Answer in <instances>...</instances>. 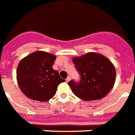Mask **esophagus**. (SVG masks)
Wrapping results in <instances>:
<instances>
[{
	"mask_svg": "<svg viewBox=\"0 0 135 135\" xmlns=\"http://www.w3.org/2000/svg\"><path fill=\"white\" fill-rule=\"evenodd\" d=\"M71 80V77L70 76H68L67 78H66V82H69V81Z\"/></svg>",
	"mask_w": 135,
	"mask_h": 135,
	"instance_id": "obj_1",
	"label": "esophagus"
}]
</instances>
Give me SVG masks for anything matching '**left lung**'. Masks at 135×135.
Masks as SVG:
<instances>
[{"instance_id":"left-lung-1","label":"left lung","mask_w":135,"mask_h":135,"mask_svg":"<svg viewBox=\"0 0 135 135\" xmlns=\"http://www.w3.org/2000/svg\"><path fill=\"white\" fill-rule=\"evenodd\" d=\"M81 75L79 83H68L73 93L84 101L104 98L113 88L116 79V70L111 61L103 55L89 52L72 59Z\"/></svg>"}]
</instances>
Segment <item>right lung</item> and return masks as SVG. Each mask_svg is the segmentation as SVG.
Listing matches in <instances>:
<instances>
[{"mask_svg":"<svg viewBox=\"0 0 135 135\" xmlns=\"http://www.w3.org/2000/svg\"><path fill=\"white\" fill-rule=\"evenodd\" d=\"M56 58L52 54L37 51L21 60L17 67V82L27 97L46 102L55 95L58 85L66 81L53 69Z\"/></svg>","mask_w":135,"mask_h":135,"instance_id":"obj_1","label":"right lung"}]
</instances>
